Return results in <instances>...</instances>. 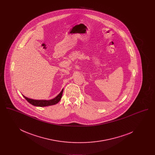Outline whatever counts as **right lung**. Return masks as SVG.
<instances>
[{
    "mask_svg": "<svg viewBox=\"0 0 155 155\" xmlns=\"http://www.w3.org/2000/svg\"><path fill=\"white\" fill-rule=\"evenodd\" d=\"M63 92V89L61 90L60 93L57 96H56L54 99H51V100H35L30 99L28 97H27L24 96V97L31 104L35 106H39V107H45V106H48L56 104V103H58L60 101L62 94Z\"/></svg>",
    "mask_w": 155,
    "mask_h": 155,
    "instance_id": "1",
    "label": "right lung"
}]
</instances>
